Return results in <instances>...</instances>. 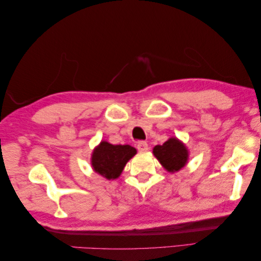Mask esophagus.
I'll use <instances>...</instances> for the list:
<instances>
[{
    "label": "esophagus",
    "mask_w": 261,
    "mask_h": 261,
    "mask_svg": "<svg viewBox=\"0 0 261 261\" xmlns=\"http://www.w3.org/2000/svg\"><path fill=\"white\" fill-rule=\"evenodd\" d=\"M136 147H138L139 151H141V153H144V151L148 150V143L144 141H139L138 144H136Z\"/></svg>",
    "instance_id": "34e87169"
}]
</instances>
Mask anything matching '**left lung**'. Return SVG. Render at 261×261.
I'll use <instances>...</instances> for the list:
<instances>
[{
    "label": "left lung",
    "instance_id": "left-lung-1",
    "mask_svg": "<svg viewBox=\"0 0 261 261\" xmlns=\"http://www.w3.org/2000/svg\"><path fill=\"white\" fill-rule=\"evenodd\" d=\"M153 154L161 166L169 172H177L188 163L189 150L181 140L171 136L163 144L153 148Z\"/></svg>",
    "mask_w": 261,
    "mask_h": 261
}]
</instances>
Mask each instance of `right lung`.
<instances>
[{
    "instance_id": "1",
    "label": "right lung",
    "mask_w": 261,
    "mask_h": 261,
    "mask_svg": "<svg viewBox=\"0 0 261 261\" xmlns=\"http://www.w3.org/2000/svg\"><path fill=\"white\" fill-rule=\"evenodd\" d=\"M135 154L136 149L129 144H112L103 140L92 151V169L110 181L117 179Z\"/></svg>"
}]
</instances>
